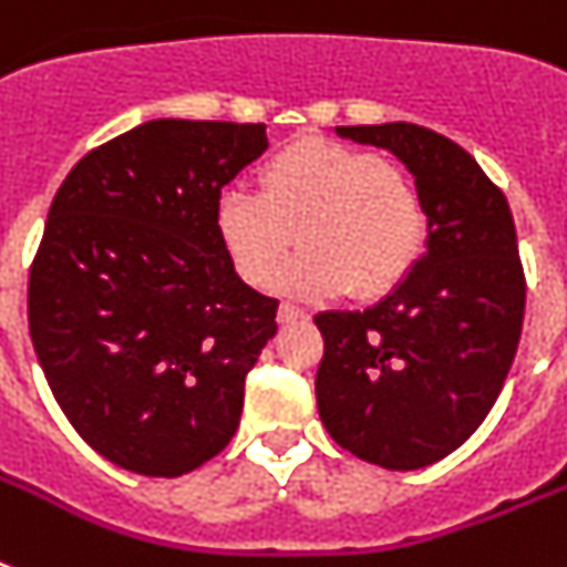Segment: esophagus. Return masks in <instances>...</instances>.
<instances>
[{
	"label": "esophagus",
	"mask_w": 567,
	"mask_h": 567,
	"mask_svg": "<svg viewBox=\"0 0 567 567\" xmlns=\"http://www.w3.org/2000/svg\"><path fill=\"white\" fill-rule=\"evenodd\" d=\"M309 315H306V309H300V306H293V302H282L279 306V311H276V320L279 323H293V320H306Z\"/></svg>",
	"instance_id": "esophagus-1"
}]
</instances>
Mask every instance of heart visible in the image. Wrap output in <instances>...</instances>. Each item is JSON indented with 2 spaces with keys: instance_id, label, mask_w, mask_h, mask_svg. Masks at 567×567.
I'll return each instance as SVG.
<instances>
[{
  "instance_id": "b5f03b06",
  "label": "heart",
  "mask_w": 567,
  "mask_h": 567,
  "mask_svg": "<svg viewBox=\"0 0 567 567\" xmlns=\"http://www.w3.org/2000/svg\"><path fill=\"white\" fill-rule=\"evenodd\" d=\"M214 229L247 285H265L293 240L302 249L276 285L302 300L382 297L426 244V208L409 173L382 155L302 137L258 167V190L217 196Z\"/></svg>"
}]
</instances>
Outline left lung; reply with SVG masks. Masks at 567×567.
Wrapping results in <instances>:
<instances>
[{
    "label": "left lung",
    "instance_id": "left-lung-1",
    "mask_svg": "<svg viewBox=\"0 0 567 567\" xmlns=\"http://www.w3.org/2000/svg\"><path fill=\"white\" fill-rule=\"evenodd\" d=\"M414 173L426 252L385 300L323 311L320 421L353 456L414 471L462 447L492 412L524 327L527 279L509 203L450 137L414 123L338 126Z\"/></svg>",
    "mask_w": 567,
    "mask_h": 567
}]
</instances>
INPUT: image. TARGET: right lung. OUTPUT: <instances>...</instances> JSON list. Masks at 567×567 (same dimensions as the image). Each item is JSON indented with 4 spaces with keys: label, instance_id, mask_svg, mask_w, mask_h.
Here are the masks:
<instances>
[{
    "label": "right lung",
    "instance_id": "obj_1",
    "mask_svg": "<svg viewBox=\"0 0 567 567\" xmlns=\"http://www.w3.org/2000/svg\"><path fill=\"white\" fill-rule=\"evenodd\" d=\"M267 150L265 123L150 120L79 158L29 270L38 362L73 430L144 476L231 441L279 300L226 256L214 205Z\"/></svg>",
    "mask_w": 567,
    "mask_h": 567
}]
</instances>
